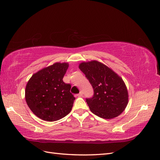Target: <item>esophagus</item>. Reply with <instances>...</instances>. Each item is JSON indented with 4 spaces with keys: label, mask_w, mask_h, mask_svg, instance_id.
<instances>
[{
    "label": "esophagus",
    "mask_w": 160,
    "mask_h": 160,
    "mask_svg": "<svg viewBox=\"0 0 160 160\" xmlns=\"http://www.w3.org/2000/svg\"><path fill=\"white\" fill-rule=\"evenodd\" d=\"M83 92H82V91H80V93L77 94V95L78 96V97H82V96H83Z\"/></svg>",
    "instance_id": "obj_1"
}]
</instances>
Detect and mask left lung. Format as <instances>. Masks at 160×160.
<instances>
[{
	"label": "left lung",
	"mask_w": 160,
	"mask_h": 160,
	"mask_svg": "<svg viewBox=\"0 0 160 160\" xmlns=\"http://www.w3.org/2000/svg\"><path fill=\"white\" fill-rule=\"evenodd\" d=\"M79 67L93 89V97L86 99L91 112L107 119L122 113L128 103V92L123 79L97 61L81 62Z\"/></svg>",
	"instance_id": "left-lung-1"
}]
</instances>
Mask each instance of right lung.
<instances>
[{"instance_id":"obj_1","label":"right lung","mask_w":160,"mask_h":160,"mask_svg":"<svg viewBox=\"0 0 160 160\" xmlns=\"http://www.w3.org/2000/svg\"><path fill=\"white\" fill-rule=\"evenodd\" d=\"M67 62H56L32 75L26 86L28 108L40 119L55 122L69 114L75 99L71 84L62 78L68 69Z\"/></svg>"}]
</instances>
